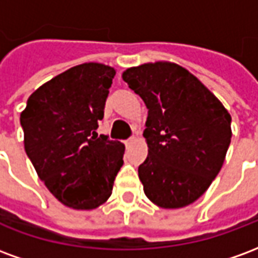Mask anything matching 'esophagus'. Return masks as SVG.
<instances>
[{
	"mask_svg": "<svg viewBox=\"0 0 258 258\" xmlns=\"http://www.w3.org/2000/svg\"><path fill=\"white\" fill-rule=\"evenodd\" d=\"M135 141H137V138H135V137H131V138H128V140L125 141V146H127V148H130V146L134 144Z\"/></svg>",
	"mask_w": 258,
	"mask_h": 258,
	"instance_id": "1",
	"label": "esophagus"
}]
</instances>
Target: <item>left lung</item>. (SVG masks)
<instances>
[{
  "label": "left lung",
  "instance_id": "obj_1",
  "mask_svg": "<svg viewBox=\"0 0 258 258\" xmlns=\"http://www.w3.org/2000/svg\"><path fill=\"white\" fill-rule=\"evenodd\" d=\"M123 80L148 107V157L138 175L145 195L179 209L205 194L231 144V116L186 69L156 62L127 69Z\"/></svg>",
  "mask_w": 258,
  "mask_h": 258
}]
</instances>
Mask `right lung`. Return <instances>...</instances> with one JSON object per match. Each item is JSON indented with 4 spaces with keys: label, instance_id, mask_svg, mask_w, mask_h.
Instances as JSON below:
<instances>
[{
    "label": "right lung",
    "instance_id": "right-lung-1",
    "mask_svg": "<svg viewBox=\"0 0 258 258\" xmlns=\"http://www.w3.org/2000/svg\"><path fill=\"white\" fill-rule=\"evenodd\" d=\"M114 69L84 63L41 85L20 114L25 149L49 192L68 207L106 202L123 166L124 145L96 134Z\"/></svg>",
    "mask_w": 258,
    "mask_h": 258
}]
</instances>
